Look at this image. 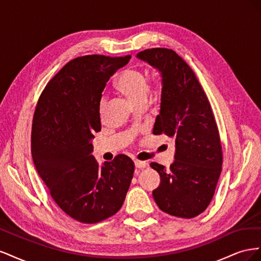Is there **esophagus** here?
<instances>
[{
  "label": "esophagus",
  "instance_id": "obj_1",
  "mask_svg": "<svg viewBox=\"0 0 261 261\" xmlns=\"http://www.w3.org/2000/svg\"><path fill=\"white\" fill-rule=\"evenodd\" d=\"M147 163L145 162V161H139V160H136L135 161V167L137 168V169H145L146 167H147Z\"/></svg>",
  "mask_w": 261,
  "mask_h": 261
}]
</instances>
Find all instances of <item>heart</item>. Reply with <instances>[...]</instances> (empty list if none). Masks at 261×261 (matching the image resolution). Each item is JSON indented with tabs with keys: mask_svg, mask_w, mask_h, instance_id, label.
<instances>
[{
	"mask_svg": "<svg viewBox=\"0 0 261 261\" xmlns=\"http://www.w3.org/2000/svg\"><path fill=\"white\" fill-rule=\"evenodd\" d=\"M115 88L135 107L146 103L149 90L147 74L141 69H126L116 80ZM106 108L107 99L102 97L99 102V114L101 117L106 112Z\"/></svg>",
	"mask_w": 261,
	"mask_h": 261,
	"instance_id": "obj_1",
	"label": "heart"
}]
</instances>
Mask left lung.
I'll list each match as a JSON object with an SVG mask.
<instances>
[{"instance_id":"8db88e82","label":"left lung","mask_w":261,"mask_h":261,"mask_svg":"<svg viewBox=\"0 0 261 261\" xmlns=\"http://www.w3.org/2000/svg\"><path fill=\"white\" fill-rule=\"evenodd\" d=\"M137 58L159 70L162 78L153 134L175 140L170 169L150 163L161 177L153 199L171 216L195 218L209 206L222 170V147L211 106L193 69L173 50L147 49Z\"/></svg>"}]
</instances>
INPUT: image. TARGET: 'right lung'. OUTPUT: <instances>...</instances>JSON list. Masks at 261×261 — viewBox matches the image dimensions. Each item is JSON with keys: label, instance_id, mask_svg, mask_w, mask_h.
<instances>
[{"label": "right lung", "instance_id": "add662e5", "mask_svg": "<svg viewBox=\"0 0 261 261\" xmlns=\"http://www.w3.org/2000/svg\"><path fill=\"white\" fill-rule=\"evenodd\" d=\"M130 60L86 55L68 62L45 86L35 110L31 153L39 175L66 215L98 223L121 209L134 175L118 154L99 165L92 139L101 130L99 102L108 81Z\"/></svg>", "mask_w": 261, "mask_h": 261}]
</instances>
